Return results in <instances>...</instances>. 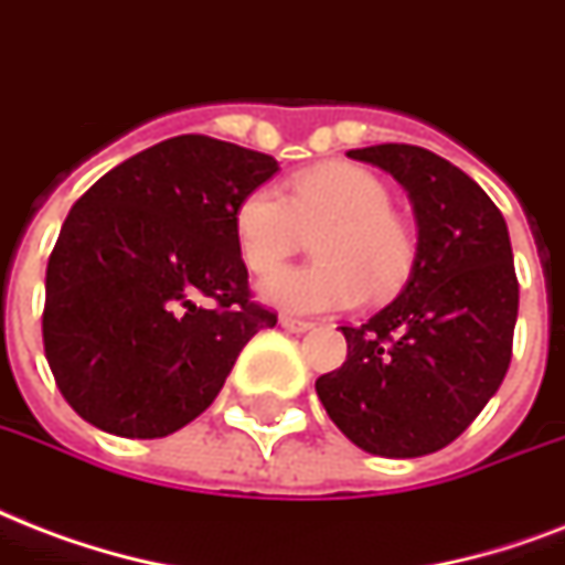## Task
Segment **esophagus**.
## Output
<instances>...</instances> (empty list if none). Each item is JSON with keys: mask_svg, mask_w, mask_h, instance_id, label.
I'll use <instances>...</instances> for the list:
<instances>
[{"mask_svg": "<svg viewBox=\"0 0 565 565\" xmlns=\"http://www.w3.org/2000/svg\"><path fill=\"white\" fill-rule=\"evenodd\" d=\"M279 323H282V327L291 332H309L315 327L312 321H303V318H295V315H282V318H279Z\"/></svg>", "mask_w": 565, "mask_h": 565, "instance_id": "34e87169", "label": "esophagus"}]
</instances>
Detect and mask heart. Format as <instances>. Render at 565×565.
Listing matches in <instances>:
<instances>
[{
  "mask_svg": "<svg viewBox=\"0 0 565 565\" xmlns=\"http://www.w3.org/2000/svg\"><path fill=\"white\" fill-rule=\"evenodd\" d=\"M235 250L250 274L268 277L315 235L309 268L279 274L262 295L286 312H339L369 295H392L415 262L413 233L392 212L383 179L356 164H323L291 179V191L259 185L233 214Z\"/></svg>",
  "mask_w": 565,
  "mask_h": 565,
  "instance_id": "1",
  "label": "heart"
}]
</instances>
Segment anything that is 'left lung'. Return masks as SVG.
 Returning a JSON list of instances; mask_svg holds the SVG:
<instances>
[{
    "label": "left lung",
    "mask_w": 565,
    "mask_h": 565,
    "mask_svg": "<svg viewBox=\"0 0 565 565\" xmlns=\"http://www.w3.org/2000/svg\"><path fill=\"white\" fill-rule=\"evenodd\" d=\"M406 188L418 223L409 282L315 380L332 424L377 457H424L457 439L498 392L519 315L504 214L460 168L413 143L351 150Z\"/></svg>",
    "instance_id": "left-lung-1"
}]
</instances>
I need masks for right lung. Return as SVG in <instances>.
Instances as JSON below:
<instances>
[{"instance_id": "obj_1", "label": "right lung", "mask_w": 565, "mask_h": 565, "mask_svg": "<svg viewBox=\"0 0 565 565\" xmlns=\"http://www.w3.org/2000/svg\"><path fill=\"white\" fill-rule=\"evenodd\" d=\"M277 159L179 135L96 179L46 265L43 351L85 422L126 439L177 433L212 406L253 335L233 214Z\"/></svg>"}]
</instances>
